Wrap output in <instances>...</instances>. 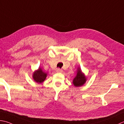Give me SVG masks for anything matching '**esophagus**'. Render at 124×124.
<instances>
[{
	"instance_id": "obj_1",
	"label": "esophagus",
	"mask_w": 124,
	"mask_h": 124,
	"mask_svg": "<svg viewBox=\"0 0 124 124\" xmlns=\"http://www.w3.org/2000/svg\"><path fill=\"white\" fill-rule=\"evenodd\" d=\"M62 71H63L62 70L60 69V68H57V69H56V72H62Z\"/></svg>"
}]
</instances>
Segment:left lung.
<instances>
[{
  "instance_id": "obj_1",
  "label": "left lung",
  "mask_w": 124,
  "mask_h": 124,
  "mask_svg": "<svg viewBox=\"0 0 124 124\" xmlns=\"http://www.w3.org/2000/svg\"><path fill=\"white\" fill-rule=\"evenodd\" d=\"M86 81V78L85 75L82 72L80 68H78L77 74L73 79V84L75 86L79 87L83 85Z\"/></svg>"
}]
</instances>
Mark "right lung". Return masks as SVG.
<instances>
[{
  "instance_id": "add662e5",
  "label": "right lung",
  "mask_w": 124,
  "mask_h": 124,
  "mask_svg": "<svg viewBox=\"0 0 124 124\" xmlns=\"http://www.w3.org/2000/svg\"><path fill=\"white\" fill-rule=\"evenodd\" d=\"M47 76V73L42 71L41 68L34 72L33 74V78L34 81L38 83H42L46 78Z\"/></svg>"
}]
</instances>
